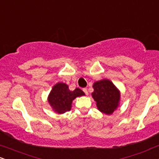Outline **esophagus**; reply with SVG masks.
Wrapping results in <instances>:
<instances>
[{
  "label": "esophagus",
  "mask_w": 159,
  "mask_h": 159,
  "mask_svg": "<svg viewBox=\"0 0 159 159\" xmlns=\"http://www.w3.org/2000/svg\"><path fill=\"white\" fill-rule=\"evenodd\" d=\"M83 91L84 92V93H85V94L86 95H88V91H87V88H84V89H83Z\"/></svg>",
  "instance_id": "obj_1"
}]
</instances>
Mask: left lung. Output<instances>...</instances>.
<instances>
[{
	"instance_id": "obj_1",
	"label": "left lung",
	"mask_w": 159,
	"mask_h": 159,
	"mask_svg": "<svg viewBox=\"0 0 159 159\" xmlns=\"http://www.w3.org/2000/svg\"><path fill=\"white\" fill-rule=\"evenodd\" d=\"M93 87L94 91L92 93V97L96 102L98 110L106 115H112L119 107V89L109 79L95 81Z\"/></svg>"
}]
</instances>
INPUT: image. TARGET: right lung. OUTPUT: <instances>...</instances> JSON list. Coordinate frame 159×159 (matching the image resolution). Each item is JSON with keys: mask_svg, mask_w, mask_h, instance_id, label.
I'll return each mask as SVG.
<instances>
[{"mask_svg": "<svg viewBox=\"0 0 159 159\" xmlns=\"http://www.w3.org/2000/svg\"><path fill=\"white\" fill-rule=\"evenodd\" d=\"M83 95H85V93L79 88L71 91L67 84L58 82L52 88L47 100L54 112L63 114L71 110L72 101L75 98Z\"/></svg>", "mask_w": 159, "mask_h": 159, "instance_id": "obj_1", "label": "right lung"}]
</instances>
